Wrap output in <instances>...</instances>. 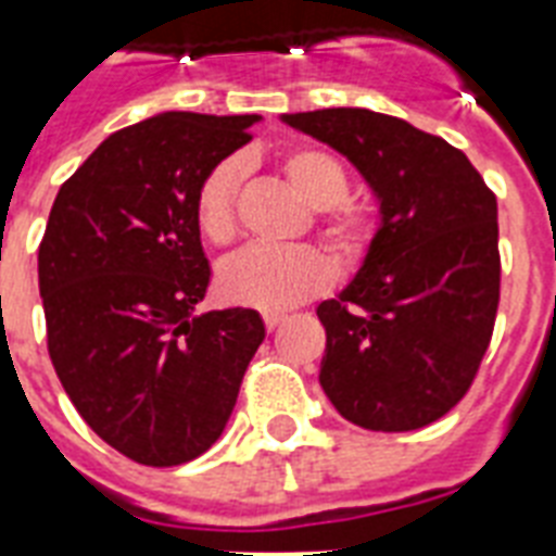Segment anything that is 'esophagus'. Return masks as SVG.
<instances>
[{"label": "esophagus", "mask_w": 556, "mask_h": 556, "mask_svg": "<svg viewBox=\"0 0 556 556\" xmlns=\"http://www.w3.org/2000/svg\"><path fill=\"white\" fill-rule=\"evenodd\" d=\"M282 323H286V314H265V329L268 331H274Z\"/></svg>", "instance_id": "34e87169"}]
</instances>
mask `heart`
<instances>
[{"instance_id":"b5f03b06","label":"heart","mask_w":556,"mask_h":556,"mask_svg":"<svg viewBox=\"0 0 556 556\" xmlns=\"http://www.w3.org/2000/svg\"><path fill=\"white\" fill-rule=\"evenodd\" d=\"M282 173L288 185L312 210H326V239L346 265L364 260L371 242V218L364 207L349 204V176L331 152L296 147L286 152ZM244 176L242 159L218 161L195 192V222L213 244L236 236V195ZM334 282V265L320 251L296 248H244L218 268V294L242 308L279 314L323 294Z\"/></svg>"}]
</instances>
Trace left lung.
<instances>
[{
	"label": "left lung",
	"mask_w": 556,
	"mask_h": 556,
	"mask_svg": "<svg viewBox=\"0 0 556 556\" xmlns=\"http://www.w3.org/2000/svg\"><path fill=\"white\" fill-rule=\"evenodd\" d=\"M282 124L340 152L378 201L357 274L317 305L320 387L346 421L406 432L439 421L482 364L500 305L496 195L444 138L371 109Z\"/></svg>",
	"instance_id": "left-lung-1"
}]
</instances>
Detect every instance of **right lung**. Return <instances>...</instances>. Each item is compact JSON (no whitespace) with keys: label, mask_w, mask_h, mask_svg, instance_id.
Here are the masks:
<instances>
[{"label":"right lung","mask_w":556,"mask_h":556,"mask_svg":"<svg viewBox=\"0 0 556 556\" xmlns=\"http://www.w3.org/2000/svg\"><path fill=\"white\" fill-rule=\"evenodd\" d=\"M260 115L161 112L109 135L60 192L39 244L48 355L83 421L138 465L216 444L265 340L253 308L199 312L210 265L195 192Z\"/></svg>","instance_id":"1"}]
</instances>
